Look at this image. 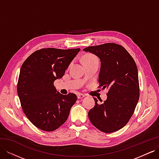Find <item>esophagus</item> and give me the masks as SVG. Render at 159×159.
Returning <instances> with one entry per match:
<instances>
[{
  "label": "esophagus",
  "instance_id": "obj_1",
  "mask_svg": "<svg viewBox=\"0 0 159 159\" xmlns=\"http://www.w3.org/2000/svg\"><path fill=\"white\" fill-rule=\"evenodd\" d=\"M77 96H78V99H81V98H83L85 97V95L84 94H81V93H78Z\"/></svg>",
  "mask_w": 159,
  "mask_h": 159
}]
</instances>
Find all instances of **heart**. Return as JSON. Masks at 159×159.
<instances>
[{"instance_id":"heart-1","label":"heart","mask_w":159,"mask_h":159,"mask_svg":"<svg viewBox=\"0 0 159 159\" xmlns=\"http://www.w3.org/2000/svg\"><path fill=\"white\" fill-rule=\"evenodd\" d=\"M98 60L97 57H96L95 56L93 55V54H87L85 55L84 57V62H88V61H93V60Z\"/></svg>"}]
</instances>
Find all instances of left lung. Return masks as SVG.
Listing matches in <instances>:
<instances>
[{"label":"left lung","mask_w":159,"mask_h":159,"mask_svg":"<svg viewBox=\"0 0 159 159\" xmlns=\"http://www.w3.org/2000/svg\"><path fill=\"white\" fill-rule=\"evenodd\" d=\"M101 61L99 88L109 89L102 104L93 98L89 111L91 123L101 131L110 133L121 129L129 121L139 99L138 70L135 61L124 48L115 43L89 46L83 50Z\"/></svg>","instance_id":"8db88e82"}]
</instances>
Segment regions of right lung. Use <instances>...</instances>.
I'll list each match as a JSON object with an SVG mask.
<instances>
[{"label": "right lung", "instance_id": "right-lung-1", "mask_svg": "<svg viewBox=\"0 0 159 159\" xmlns=\"http://www.w3.org/2000/svg\"><path fill=\"white\" fill-rule=\"evenodd\" d=\"M80 48H43L24 61L19 74L17 93L24 113L34 125L53 131L68 119L77 96L57 91L54 81L61 78Z\"/></svg>", "mask_w": 159, "mask_h": 159}]
</instances>
